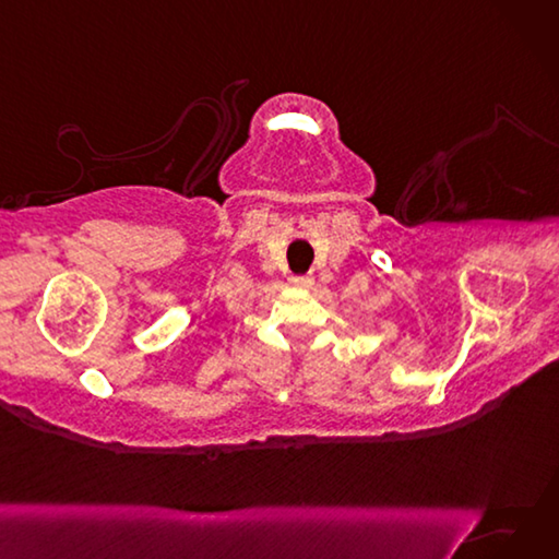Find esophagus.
I'll use <instances>...</instances> for the list:
<instances>
[{
    "mask_svg": "<svg viewBox=\"0 0 559 559\" xmlns=\"http://www.w3.org/2000/svg\"><path fill=\"white\" fill-rule=\"evenodd\" d=\"M293 286H295V288H302V290H310V288H314V278H310V276L293 278Z\"/></svg>",
    "mask_w": 559,
    "mask_h": 559,
    "instance_id": "esophagus-1",
    "label": "esophagus"
}]
</instances>
